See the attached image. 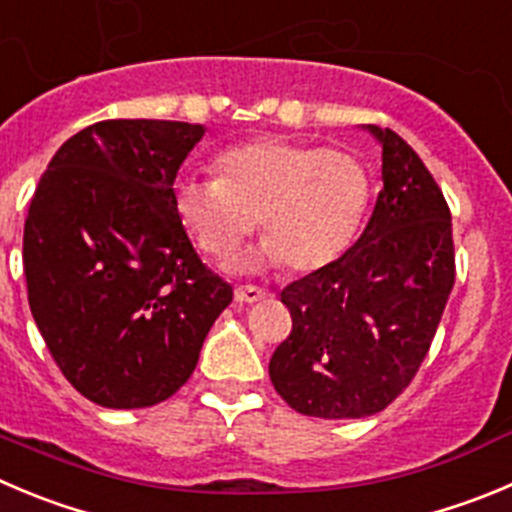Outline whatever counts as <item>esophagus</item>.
<instances>
[{
	"label": "esophagus",
	"mask_w": 512,
	"mask_h": 512,
	"mask_svg": "<svg viewBox=\"0 0 512 512\" xmlns=\"http://www.w3.org/2000/svg\"><path fill=\"white\" fill-rule=\"evenodd\" d=\"M234 298H237V303H257V300L265 298V293L255 285H240V288H234Z\"/></svg>",
	"instance_id": "esophagus-1"
}]
</instances>
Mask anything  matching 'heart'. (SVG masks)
<instances>
[{
	"mask_svg": "<svg viewBox=\"0 0 512 512\" xmlns=\"http://www.w3.org/2000/svg\"><path fill=\"white\" fill-rule=\"evenodd\" d=\"M214 179L179 181L174 212L199 252L232 255L260 227L257 260L305 275L346 252L364 222L369 171L343 148L283 136L237 143L214 159ZM242 265V260H240Z\"/></svg>",
	"mask_w": 512,
	"mask_h": 512,
	"instance_id": "heart-1",
	"label": "heart"
}]
</instances>
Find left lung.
Listing matches in <instances>:
<instances>
[{
	"label": "left lung",
	"mask_w": 512,
	"mask_h": 512,
	"mask_svg": "<svg viewBox=\"0 0 512 512\" xmlns=\"http://www.w3.org/2000/svg\"><path fill=\"white\" fill-rule=\"evenodd\" d=\"M381 141L369 224L338 260L280 293L293 331L270 358V381L305 417L361 419L412 384L455 285L452 214L404 138Z\"/></svg>",
	"instance_id": "8db88e82"
}]
</instances>
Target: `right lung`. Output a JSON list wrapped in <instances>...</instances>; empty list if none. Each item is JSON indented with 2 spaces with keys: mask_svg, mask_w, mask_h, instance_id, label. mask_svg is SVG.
Listing matches in <instances>:
<instances>
[{
  "mask_svg": "<svg viewBox=\"0 0 512 512\" xmlns=\"http://www.w3.org/2000/svg\"><path fill=\"white\" fill-rule=\"evenodd\" d=\"M199 123L116 118L62 143L25 219L27 298L62 376L100 407L174 396L232 288L174 212Z\"/></svg>",
  "mask_w": 512,
  "mask_h": 512,
  "instance_id": "1",
  "label": "right lung"
}]
</instances>
